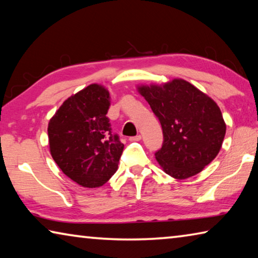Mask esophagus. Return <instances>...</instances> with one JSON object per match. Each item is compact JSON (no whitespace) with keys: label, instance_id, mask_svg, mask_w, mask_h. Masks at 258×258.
Segmentation results:
<instances>
[{"label":"esophagus","instance_id":"1","mask_svg":"<svg viewBox=\"0 0 258 258\" xmlns=\"http://www.w3.org/2000/svg\"><path fill=\"white\" fill-rule=\"evenodd\" d=\"M140 140H141V135H137V137H131V138H130V141H131V142L140 141Z\"/></svg>","mask_w":258,"mask_h":258}]
</instances>
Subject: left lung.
<instances>
[{
    "instance_id": "left-lung-1",
    "label": "left lung",
    "mask_w": 258,
    "mask_h": 258,
    "mask_svg": "<svg viewBox=\"0 0 258 258\" xmlns=\"http://www.w3.org/2000/svg\"><path fill=\"white\" fill-rule=\"evenodd\" d=\"M138 91L163 128V146L155 156L166 174L184 180L212 163L226 131L221 109L213 99L181 78L161 85H141Z\"/></svg>"
}]
</instances>
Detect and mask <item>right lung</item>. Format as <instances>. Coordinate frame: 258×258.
Instances as JSON below:
<instances>
[{"label": "right lung", "mask_w": 258, "mask_h": 258, "mask_svg": "<svg viewBox=\"0 0 258 258\" xmlns=\"http://www.w3.org/2000/svg\"><path fill=\"white\" fill-rule=\"evenodd\" d=\"M110 97L91 84L69 97L47 126L50 152L63 174L84 187H98L118 168L124 145L106 116Z\"/></svg>", "instance_id": "add662e5"}]
</instances>
